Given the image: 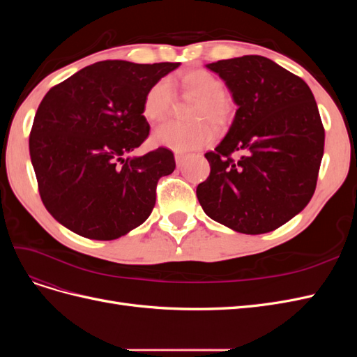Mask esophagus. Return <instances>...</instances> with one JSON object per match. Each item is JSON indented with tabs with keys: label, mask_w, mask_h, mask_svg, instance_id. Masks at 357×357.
Instances as JSON below:
<instances>
[{
	"label": "esophagus",
	"mask_w": 357,
	"mask_h": 357,
	"mask_svg": "<svg viewBox=\"0 0 357 357\" xmlns=\"http://www.w3.org/2000/svg\"><path fill=\"white\" fill-rule=\"evenodd\" d=\"M185 159H186V156L185 155H176V164H177V167L180 168V167H183V164H185Z\"/></svg>",
	"instance_id": "1"
}]
</instances>
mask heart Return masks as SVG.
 Returning a JSON list of instances; mask_svg holds the SVG:
<instances>
[{"label": "heart", "mask_w": 357, "mask_h": 357, "mask_svg": "<svg viewBox=\"0 0 357 357\" xmlns=\"http://www.w3.org/2000/svg\"><path fill=\"white\" fill-rule=\"evenodd\" d=\"M180 88L197 98L190 119L192 123L165 122L159 125L152 134V143L159 147H167L177 153H186L201 149L213 142V128L202 121H208L220 126L229 121L231 102L222 93V83L218 77L205 70H192L183 74ZM172 104V91L168 80L162 79L150 86L143 101V116L149 122H158L164 119Z\"/></svg>", "instance_id": "b5f03b06"}]
</instances>
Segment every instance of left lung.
I'll return each instance as SVG.
<instances>
[{
	"label": "left lung",
	"instance_id": "1",
	"mask_svg": "<svg viewBox=\"0 0 357 357\" xmlns=\"http://www.w3.org/2000/svg\"><path fill=\"white\" fill-rule=\"evenodd\" d=\"M205 67L238 109L228 134L205 153L211 171L197 188L198 201L210 219L235 232H271L304 210L316 190L325 129L314 95L298 75L259 55Z\"/></svg>",
	"mask_w": 357,
	"mask_h": 357
}]
</instances>
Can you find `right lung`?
Listing matches in <instances>:
<instances>
[{"label": "right lung", "instance_id": "right-lung-1", "mask_svg": "<svg viewBox=\"0 0 357 357\" xmlns=\"http://www.w3.org/2000/svg\"><path fill=\"white\" fill-rule=\"evenodd\" d=\"M180 62L102 61L52 88L36 113L29 155L47 211L84 238L110 241L144 223L156 185L176 168L159 147L129 156L149 135L143 101Z\"/></svg>", "mask_w": 357, "mask_h": 357}]
</instances>
